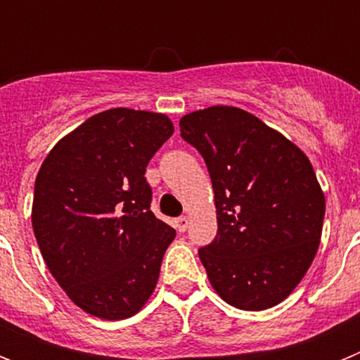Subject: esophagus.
I'll return each mask as SVG.
<instances>
[{
  "instance_id": "obj_1",
  "label": "esophagus",
  "mask_w": 360,
  "mask_h": 360,
  "mask_svg": "<svg viewBox=\"0 0 360 360\" xmlns=\"http://www.w3.org/2000/svg\"><path fill=\"white\" fill-rule=\"evenodd\" d=\"M187 227H189V218L187 216H180V218L174 219V229L178 232H186Z\"/></svg>"
}]
</instances>
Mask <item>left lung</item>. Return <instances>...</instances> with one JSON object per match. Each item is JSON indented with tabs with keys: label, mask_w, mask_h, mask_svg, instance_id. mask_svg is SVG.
<instances>
[{
	"label": "left lung",
	"mask_w": 360,
	"mask_h": 360,
	"mask_svg": "<svg viewBox=\"0 0 360 360\" xmlns=\"http://www.w3.org/2000/svg\"><path fill=\"white\" fill-rule=\"evenodd\" d=\"M180 133L205 160L214 191L218 232L198 250L212 288L240 310L276 307L319 249L324 195L310 160L240 108L193 111Z\"/></svg>",
	"instance_id": "1"
}]
</instances>
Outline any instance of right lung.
I'll return each instance as SVG.
<instances>
[{
    "mask_svg": "<svg viewBox=\"0 0 360 360\" xmlns=\"http://www.w3.org/2000/svg\"><path fill=\"white\" fill-rule=\"evenodd\" d=\"M173 131L162 113L106 110L57 142L37 173V245L56 281L91 316H135L157 287L176 232L149 209L144 174Z\"/></svg>",
    "mask_w": 360,
    "mask_h": 360,
    "instance_id": "add662e5",
    "label": "right lung"
}]
</instances>
